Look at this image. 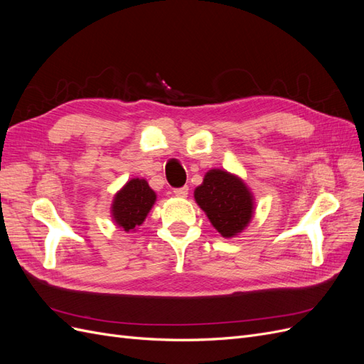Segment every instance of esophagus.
Instances as JSON below:
<instances>
[{
	"mask_svg": "<svg viewBox=\"0 0 364 364\" xmlns=\"http://www.w3.org/2000/svg\"><path fill=\"white\" fill-rule=\"evenodd\" d=\"M188 186H181V188H176V190H173V194L176 196V197H181V199H185L186 196H188Z\"/></svg>",
	"mask_w": 364,
	"mask_h": 364,
	"instance_id": "1",
	"label": "esophagus"
}]
</instances>
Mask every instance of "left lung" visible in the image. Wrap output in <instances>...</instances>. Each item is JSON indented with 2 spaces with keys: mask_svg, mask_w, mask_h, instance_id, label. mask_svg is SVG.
<instances>
[{
  "mask_svg": "<svg viewBox=\"0 0 364 364\" xmlns=\"http://www.w3.org/2000/svg\"><path fill=\"white\" fill-rule=\"evenodd\" d=\"M194 200L225 238L240 235L255 214V197L246 182L222 168L206 171L203 182L194 190Z\"/></svg>",
  "mask_w": 364,
  "mask_h": 364,
  "instance_id": "8db88e82",
  "label": "left lung"
}]
</instances>
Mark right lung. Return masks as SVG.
<instances>
[{"label": "right lung", "mask_w": 364, "mask_h": 364, "mask_svg": "<svg viewBox=\"0 0 364 364\" xmlns=\"http://www.w3.org/2000/svg\"><path fill=\"white\" fill-rule=\"evenodd\" d=\"M156 202V193L150 188L144 178L127 181L115 193L111 205L114 223L126 232H134L144 223L150 209Z\"/></svg>", "instance_id": "right-lung-1"}]
</instances>
